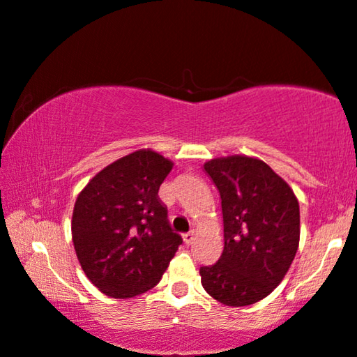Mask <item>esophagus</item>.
Wrapping results in <instances>:
<instances>
[{
	"instance_id": "1",
	"label": "esophagus",
	"mask_w": 357,
	"mask_h": 357,
	"mask_svg": "<svg viewBox=\"0 0 357 357\" xmlns=\"http://www.w3.org/2000/svg\"><path fill=\"white\" fill-rule=\"evenodd\" d=\"M182 238L185 244H192L193 241H195V231H188V233H185Z\"/></svg>"
}]
</instances>
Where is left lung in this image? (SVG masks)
Wrapping results in <instances>:
<instances>
[{
  "instance_id": "1",
  "label": "left lung",
  "mask_w": 357,
  "mask_h": 357,
  "mask_svg": "<svg viewBox=\"0 0 357 357\" xmlns=\"http://www.w3.org/2000/svg\"><path fill=\"white\" fill-rule=\"evenodd\" d=\"M203 169L221 197L225 248L215 266L200 269L202 285L220 303L248 307L272 294L294 262L298 200L257 157H216Z\"/></svg>"
}]
</instances>
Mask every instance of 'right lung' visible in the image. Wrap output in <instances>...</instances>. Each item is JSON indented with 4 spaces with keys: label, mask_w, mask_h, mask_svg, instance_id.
I'll use <instances>...</instances> for the list:
<instances>
[{
    "label": "right lung",
    "mask_w": 357,
    "mask_h": 357,
    "mask_svg": "<svg viewBox=\"0 0 357 357\" xmlns=\"http://www.w3.org/2000/svg\"><path fill=\"white\" fill-rule=\"evenodd\" d=\"M172 167L159 152L139 149L106 165L78 193L73 248L85 275L108 297L131 298L155 287L182 244L157 195Z\"/></svg>",
    "instance_id": "add662e5"
}]
</instances>
